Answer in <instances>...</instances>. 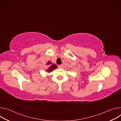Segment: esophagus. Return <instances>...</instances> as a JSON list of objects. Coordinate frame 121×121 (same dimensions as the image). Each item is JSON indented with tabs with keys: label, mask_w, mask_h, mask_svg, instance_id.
Listing matches in <instances>:
<instances>
[{
	"label": "esophagus",
	"mask_w": 121,
	"mask_h": 121,
	"mask_svg": "<svg viewBox=\"0 0 121 121\" xmlns=\"http://www.w3.org/2000/svg\"><path fill=\"white\" fill-rule=\"evenodd\" d=\"M58 67L59 68H62L63 67V65H58Z\"/></svg>",
	"instance_id": "obj_1"
}]
</instances>
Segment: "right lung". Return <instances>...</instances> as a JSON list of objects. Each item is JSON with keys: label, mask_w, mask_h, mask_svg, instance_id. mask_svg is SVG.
<instances>
[{"label": "right lung", "mask_w": 121, "mask_h": 121, "mask_svg": "<svg viewBox=\"0 0 121 121\" xmlns=\"http://www.w3.org/2000/svg\"><path fill=\"white\" fill-rule=\"evenodd\" d=\"M50 63H51V62H48V63H47V65H49ZM56 67H57V65H56L55 64H52L49 67V68H48V71H49V72L52 71L53 70H54L55 69H56Z\"/></svg>", "instance_id": "right-lung-1"}]
</instances>
